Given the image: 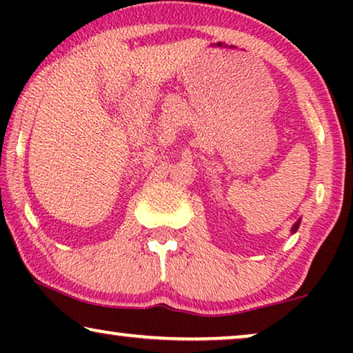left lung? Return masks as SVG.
<instances>
[{"mask_svg": "<svg viewBox=\"0 0 353 353\" xmlns=\"http://www.w3.org/2000/svg\"><path fill=\"white\" fill-rule=\"evenodd\" d=\"M299 225H301V220H297V221H296V225H294V226H292V230H291V231H292V233H296V231H297V228H299Z\"/></svg>", "mask_w": 353, "mask_h": 353, "instance_id": "left-lung-1", "label": "left lung"}]
</instances>
